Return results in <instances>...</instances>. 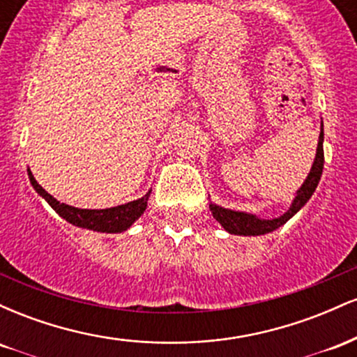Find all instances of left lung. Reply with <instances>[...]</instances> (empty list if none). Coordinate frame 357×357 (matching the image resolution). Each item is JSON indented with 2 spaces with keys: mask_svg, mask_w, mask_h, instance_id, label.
Returning a JSON list of instances; mask_svg holds the SVG:
<instances>
[{
  "mask_svg": "<svg viewBox=\"0 0 357 357\" xmlns=\"http://www.w3.org/2000/svg\"><path fill=\"white\" fill-rule=\"evenodd\" d=\"M322 142H324V129L321 127V136H319V142H317V154H315L312 169H310L305 183L301 186V190L297 191V196L296 199H294L292 206H290L289 211H287L285 215H282L280 218L260 220L253 215H247V213L225 210V208L216 206V204H210V211L213 213V218L220 221L221 227H223L227 231L233 233V235H265V233L277 230L278 227H282V225L287 223V221L292 218V216L296 215V213L301 210L307 202H309L310 196L314 195L324 169Z\"/></svg>",
  "mask_w": 357,
  "mask_h": 357,
  "instance_id": "8db88e82",
  "label": "left lung"
}]
</instances>
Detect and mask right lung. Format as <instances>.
Here are the masks:
<instances>
[{
    "label": "right lung",
    "mask_w": 357,
    "mask_h": 357,
    "mask_svg": "<svg viewBox=\"0 0 357 357\" xmlns=\"http://www.w3.org/2000/svg\"><path fill=\"white\" fill-rule=\"evenodd\" d=\"M28 176H30V181L33 184L35 190L38 191V195H42L43 198L47 199V203L59 213L61 218L67 220L68 223L75 225V227L89 228V230L102 233H121L127 230V228L144 213L147 206V199H149L151 195L149 191L146 196H142L141 199L121 204V206L107 208V210H80V208H73L65 203L56 202L52 195H48V192L36 183L33 174L30 173V169H28Z\"/></svg>",
    "instance_id": "right-lung-1"
}]
</instances>
